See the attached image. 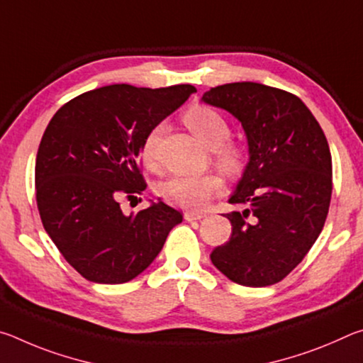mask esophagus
Listing matches in <instances>:
<instances>
[{"instance_id":"34e87169","label":"esophagus","mask_w":363,"mask_h":363,"mask_svg":"<svg viewBox=\"0 0 363 363\" xmlns=\"http://www.w3.org/2000/svg\"><path fill=\"white\" fill-rule=\"evenodd\" d=\"M184 218H186V220H200L201 218H205V213L186 211V213H184Z\"/></svg>"}]
</instances>
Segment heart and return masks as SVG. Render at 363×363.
Returning <instances> with one entry per match:
<instances>
[{"instance_id":"obj_1","label":"heart","mask_w":363,"mask_h":363,"mask_svg":"<svg viewBox=\"0 0 363 363\" xmlns=\"http://www.w3.org/2000/svg\"><path fill=\"white\" fill-rule=\"evenodd\" d=\"M184 123L196 139L208 149H213V158L218 167L229 176L240 174L247 153L243 147L230 140L232 128L225 116L208 106H194L184 113ZM163 123L150 128L140 144V158L147 168L158 167V147L164 134ZM220 179L214 173L196 176H174L160 186V195L171 205L199 211L210 203L219 192Z\"/></svg>"}]
</instances>
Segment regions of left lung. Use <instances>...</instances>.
<instances>
[{"instance_id": "obj_1", "label": "left lung", "mask_w": 363, "mask_h": 363, "mask_svg": "<svg viewBox=\"0 0 363 363\" xmlns=\"http://www.w3.org/2000/svg\"><path fill=\"white\" fill-rule=\"evenodd\" d=\"M242 121L250 162L225 214L232 233L211 261L243 286L284 280L309 253L327 219L331 153L318 121L288 91L242 82L216 86L201 97Z\"/></svg>"}]
</instances>
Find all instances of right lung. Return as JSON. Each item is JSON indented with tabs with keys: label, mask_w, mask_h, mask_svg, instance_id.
Wrapping results in <instances>:
<instances>
[{
	"label": "right lung",
	"mask_w": 363,
	"mask_h": 363,
	"mask_svg": "<svg viewBox=\"0 0 363 363\" xmlns=\"http://www.w3.org/2000/svg\"><path fill=\"white\" fill-rule=\"evenodd\" d=\"M195 91L102 86L73 97L49 121L35 164L36 205L48 235L86 280L116 285L138 277L182 220L163 201L125 216L120 199L144 192V136Z\"/></svg>",
	"instance_id": "obj_1"
}]
</instances>
